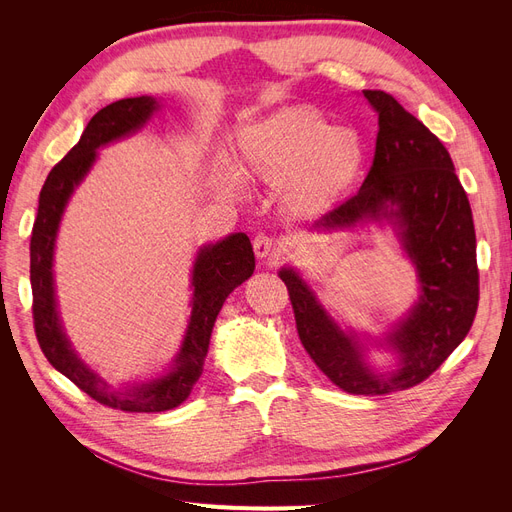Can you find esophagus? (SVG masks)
<instances>
[{
    "instance_id": "1",
    "label": "esophagus",
    "mask_w": 512,
    "mask_h": 512,
    "mask_svg": "<svg viewBox=\"0 0 512 512\" xmlns=\"http://www.w3.org/2000/svg\"><path fill=\"white\" fill-rule=\"evenodd\" d=\"M252 245H254V254L258 258H267L273 252V239L269 235H265V232H258Z\"/></svg>"
}]
</instances>
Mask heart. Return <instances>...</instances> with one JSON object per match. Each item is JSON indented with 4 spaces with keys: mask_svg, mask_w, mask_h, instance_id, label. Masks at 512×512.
<instances>
[{
    "mask_svg": "<svg viewBox=\"0 0 512 512\" xmlns=\"http://www.w3.org/2000/svg\"><path fill=\"white\" fill-rule=\"evenodd\" d=\"M237 158L241 172L267 183H282L284 205L294 213L329 207L365 166V145L350 128H333L318 108L292 106L239 128ZM215 183L239 196L245 181L226 162L215 168Z\"/></svg>",
    "mask_w": 512,
    "mask_h": 512,
    "instance_id": "heart-1",
    "label": "heart"
}]
</instances>
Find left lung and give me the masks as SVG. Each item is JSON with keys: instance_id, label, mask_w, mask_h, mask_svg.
Instances as JSON below:
<instances>
[{"instance_id": "8db88e82", "label": "left lung", "mask_w": 512, "mask_h": 512, "mask_svg": "<svg viewBox=\"0 0 512 512\" xmlns=\"http://www.w3.org/2000/svg\"><path fill=\"white\" fill-rule=\"evenodd\" d=\"M378 113L376 156L361 190L312 224L318 232L389 224L416 269L418 299L380 339L342 329L301 273L282 267L301 344L339 389L386 395L429 378L468 335L478 307L472 209L446 147L393 96L365 89ZM396 354L389 372L366 363V345Z\"/></svg>"}]
</instances>
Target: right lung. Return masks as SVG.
I'll use <instances>...</instances> for the list:
<instances>
[{
	"mask_svg": "<svg viewBox=\"0 0 512 512\" xmlns=\"http://www.w3.org/2000/svg\"><path fill=\"white\" fill-rule=\"evenodd\" d=\"M158 108L160 100L153 96L123 98L104 106L102 111L91 117L81 134V141L68 151L64 160L53 166L42 185L32 243H29L34 327L44 356L89 397L123 412L173 410L190 397L194 384L203 374L215 318H218L228 294L241 286L256 267L252 243L245 232H235V235H228L218 243L200 247L190 280V322L175 361L164 376L115 389L74 352L64 327H61L53 280V256L61 218H64L72 192L79 188L91 166L96 164L98 149L136 134Z\"/></svg>",
	"mask_w": 512,
	"mask_h": 512,
	"instance_id": "right-lung-1",
	"label": "right lung"
}]
</instances>
